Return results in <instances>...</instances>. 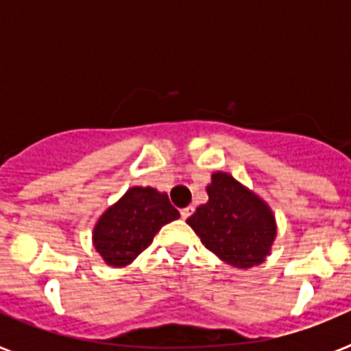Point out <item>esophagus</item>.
Masks as SVG:
<instances>
[{"instance_id":"obj_1","label":"esophagus","mask_w":351,"mask_h":351,"mask_svg":"<svg viewBox=\"0 0 351 351\" xmlns=\"http://www.w3.org/2000/svg\"><path fill=\"white\" fill-rule=\"evenodd\" d=\"M193 207H184V209H181V216H182V219H188L191 216V214H193Z\"/></svg>"}]
</instances>
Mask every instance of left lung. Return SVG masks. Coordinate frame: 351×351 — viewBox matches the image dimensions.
Returning a JSON list of instances; mask_svg holds the SVG:
<instances>
[{
    "label": "left lung",
    "instance_id": "obj_1",
    "mask_svg": "<svg viewBox=\"0 0 351 351\" xmlns=\"http://www.w3.org/2000/svg\"><path fill=\"white\" fill-rule=\"evenodd\" d=\"M207 195V204L188 218L204 246L237 269L262 263L276 239L271 207L225 172L213 173Z\"/></svg>",
    "mask_w": 351,
    "mask_h": 351
}]
</instances>
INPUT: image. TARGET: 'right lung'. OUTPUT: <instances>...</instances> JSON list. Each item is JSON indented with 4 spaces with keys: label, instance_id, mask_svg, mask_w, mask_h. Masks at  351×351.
Instances as JSON below:
<instances>
[{
    "label": "right lung",
    "instance_id": "right-lung-1",
    "mask_svg": "<svg viewBox=\"0 0 351 351\" xmlns=\"http://www.w3.org/2000/svg\"><path fill=\"white\" fill-rule=\"evenodd\" d=\"M178 218L169 195L133 186L96 221L93 244L107 265L125 267L153 243L161 226Z\"/></svg>",
    "mask_w": 351,
    "mask_h": 351
}]
</instances>
